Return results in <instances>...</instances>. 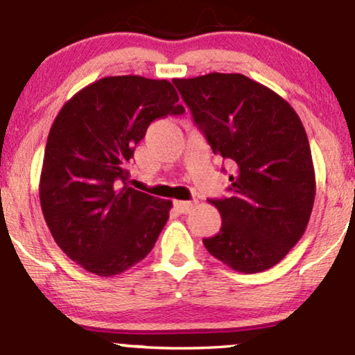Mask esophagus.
Instances as JSON below:
<instances>
[{
    "label": "esophagus",
    "instance_id": "esophagus-1",
    "mask_svg": "<svg viewBox=\"0 0 355 355\" xmlns=\"http://www.w3.org/2000/svg\"><path fill=\"white\" fill-rule=\"evenodd\" d=\"M175 209L180 214H189V211L195 207V202H185V200H175Z\"/></svg>",
    "mask_w": 355,
    "mask_h": 355
}]
</instances>
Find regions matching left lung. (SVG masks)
I'll use <instances>...</instances> for the list:
<instances>
[{
	"mask_svg": "<svg viewBox=\"0 0 355 355\" xmlns=\"http://www.w3.org/2000/svg\"><path fill=\"white\" fill-rule=\"evenodd\" d=\"M173 83L214 153L235 168L230 197L210 200L222 227L203 245L234 270L274 267L304 235L315 198L302 121L282 96L240 73Z\"/></svg>",
	"mask_w": 355,
	"mask_h": 355,
	"instance_id": "1",
	"label": "left lung"
}]
</instances>
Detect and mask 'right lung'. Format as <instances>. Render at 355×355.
<instances>
[{"label": "right lung", "instance_id": "1", "mask_svg": "<svg viewBox=\"0 0 355 355\" xmlns=\"http://www.w3.org/2000/svg\"><path fill=\"white\" fill-rule=\"evenodd\" d=\"M177 101L166 80L107 76L80 89L53 121L40 203L55 242L85 270H128L165 227L172 202L126 185V165L153 120L185 112Z\"/></svg>", "mask_w": 355, "mask_h": 355}]
</instances>
